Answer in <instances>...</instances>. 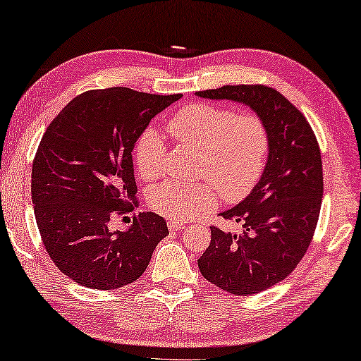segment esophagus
Wrapping results in <instances>:
<instances>
[{
  "instance_id": "34e87169",
  "label": "esophagus",
  "mask_w": 361,
  "mask_h": 361,
  "mask_svg": "<svg viewBox=\"0 0 361 361\" xmlns=\"http://www.w3.org/2000/svg\"><path fill=\"white\" fill-rule=\"evenodd\" d=\"M168 228H169V231H173V233H177V231H180V230H184L185 228V224H180V222H177V220H168Z\"/></svg>"
}]
</instances>
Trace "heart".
<instances>
[{
    "label": "heart",
    "mask_w": 361,
    "mask_h": 361,
    "mask_svg": "<svg viewBox=\"0 0 361 361\" xmlns=\"http://www.w3.org/2000/svg\"><path fill=\"white\" fill-rule=\"evenodd\" d=\"M166 130L182 147L200 152L198 174L204 180L182 184L166 180L149 193L152 211L173 220H187L216 207L219 193L226 203H238L254 190L267 166L271 136L255 112H236L228 106L193 103L168 120ZM166 147L154 128L137 139L135 163L144 180L164 171Z\"/></svg>",
    "instance_id": "heart-1"
}]
</instances>
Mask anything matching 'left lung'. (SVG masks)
I'll use <instances>...</instances> for the list:
<instances>
[{"mask_svg": "<svg viewBox=\"0 0 361 361\" xmlns=\"http://www.w3.org/2000/svg\"><path fill=\"white\" fill-rule=\"evenodd\" d=\"M209 99L247 104L268 125L271 149L262 179L222 217L239 235L211 226V244L198 267L207 281L236 296H250L286 279L312 241L324 197L317 137L298 107L262 84L198 92Z\"/></svg>", "mask_w": 361, "mask_h": 361, "instance_id": "left-lung-1", "label": "left lung"}]
</instances>
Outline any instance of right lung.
Instances as JSON below:
<instances>
[{"mask_svg": "<svg viewBox=\"0 0 361 361\" xmlns=\"http://www.w3.org/2000/svg\"><path fill=\"white\" fill-rule=\"evenodd\" d=\"M180 97L125 87L88 90L44 133L31 169L36 224L55 267L79 286L114 290L135 282L169 235L154 212L135 214L126 231H111L109 222L135 209V142Z\"/></svg>", "mask_w": 361, "mask_h": 361, "instance_id": "right-lung-1", "label": "right lung"}]
</instances>
